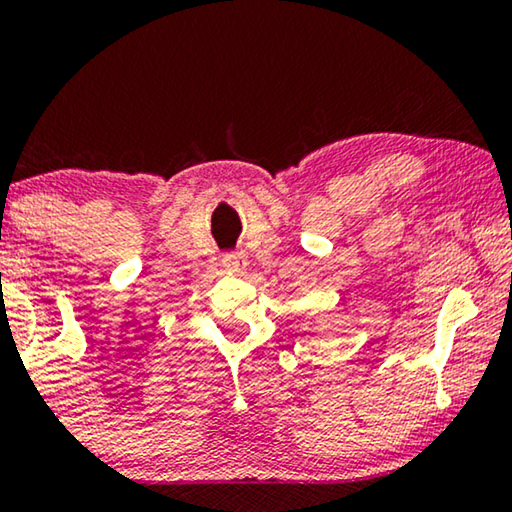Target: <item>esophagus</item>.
Segmentation results:
<instances>
[{"label":"esophagus","mask_w":512,"mask_h":512,"mask_svg":"<svg viewBox=\"0 0 512 512\" xmlns=\"http://www.w3.org/2000/svg\"><path fill=\"white\" fill-rule=\"evenodd\" d=\"M223 266L227 273H241L243 266H246V259L241 253H225L223 255Z\"/></svg>","instance_id":"esophagus-1"}]
</instances>
